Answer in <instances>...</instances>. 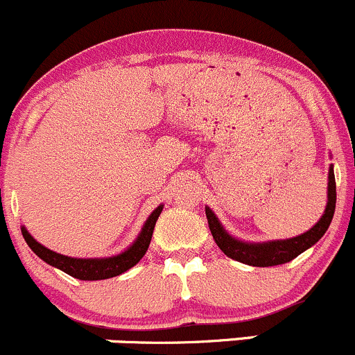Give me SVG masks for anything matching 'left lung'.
Wrapping results in <instances>:
<instances>
[{
	"label": "left lung",
	"instance_id": "left-lung-1",
	"mask_svg": "<svg viewBox=\"0 0 355 355\" xmlns=\"http://www.w3.org/2000/svg\"><path fill=\"white\" fill-rule=\"evenodd\" d=\"M336 200H337V192H336V175H334V168L330 166L329 170V202H327V207L320 220L306 231L305 234L291 237L286 241H271V243H243V241H237L232 236H229L224 231V227L220 225V222L217 220L216 214L212 212L209 207H205V216L209 220V229L212 232L214 241L217 243V246L220 248V251L225 256H229L231 259L241 261V263L249 264V266H276V264H285L288 261L295 259L298 254H302L303 251L313 246L320 237L325 234V231L329 229L330 222H332L334 212H336Z\"/></svg>",
	"mask_w": 355,
	"mask_h": 355
}]
</instances>
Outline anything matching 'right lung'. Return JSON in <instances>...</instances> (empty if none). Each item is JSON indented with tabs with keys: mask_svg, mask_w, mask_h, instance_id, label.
Returning <instances> with one entry per match:
<instances>
[{
	"mask_svg": "<svg viewBox=\"0 0 355 355\" xmlns=\"http://www.w3.org/2000/svg\"><path fill=\"white\" fill-rule=\"evenodd\" d=\"M163 205H159L158 209H155L151 212V216L148 217V220L143 225V231L139 232L138 239L135 241L133 246L128 251L121 252L118 256H112V258H103V259H80V258H69V256L58 254V252L50 251L45 246H42L40 243L33 239L28 234L25 227H21V234L25 237L26 244L30 249L38 256L49 263L50 266H55L58 270H62L67 275L73 276L77 279H85V282H94V279H107L112 276H118L121 272L128 271L130 268H133L139 259L145 256L148 246H150L151 236H153L155 224H157L159 214H162Z\"/></svg>",
	"mask_w": 355,
	"mask_h": 355,
	"instance_id": "obj_1",
	"label": "right lung"
}]
</instances>
